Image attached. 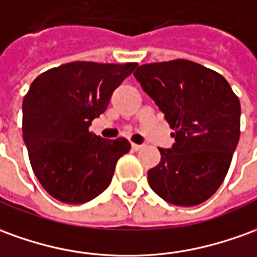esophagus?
<instances>
[{
  "mask_svg": "<svg viewBox=\"0 0 257 257\" xmlns=\"http://www.w3.org/2000/svg\"><path fill=\"white\" fill-rule=\"evenodd\" d=\"M142 147H143V145H138V143H132V150H135V152H138V150H141Z\"/></svg>",
  "mask_w": 257,
  "mask_h": 257,
  "instance_id": "obj_1",
  "label": "esophagus"
}]
</instances>
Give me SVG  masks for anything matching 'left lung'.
<instances>
[{"label": "left lung", "mask_w": 257, "mask_h": 257, "mask_svg": "<svg viewBox=\"0 0 257 257\" xmlns=\"http://www.w3.org/2000/svg\"><path fill=\"white\" fill-rule=\"evenodd\" d=\"M142 89L174 129L175 143L147 181L175 206L203 203L228 172L241 126V104L220 73L186 60L146 64L135 71Z\"/></svg>", "instance_id": "1"}]
</instances>
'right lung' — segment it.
Listing matches in <instances>:
<instances>
[{"label":"right lung","instance_id":"1","mask_svg":"<svg viewBox=\"0 0 257 257\" xmlns=\"http://www.w3.org/2000/svg\"><path fill=\"white\" fill-rule=\"evenodd\" d=\"M136 66L78 61L48 69L29 87L22 105L23 141L35 175L57 200L86 203L111 184L116 161L131 143L103 139L89 126Z\"/></svg>","mask_w":257,"mask_h":257}]
</instances>
